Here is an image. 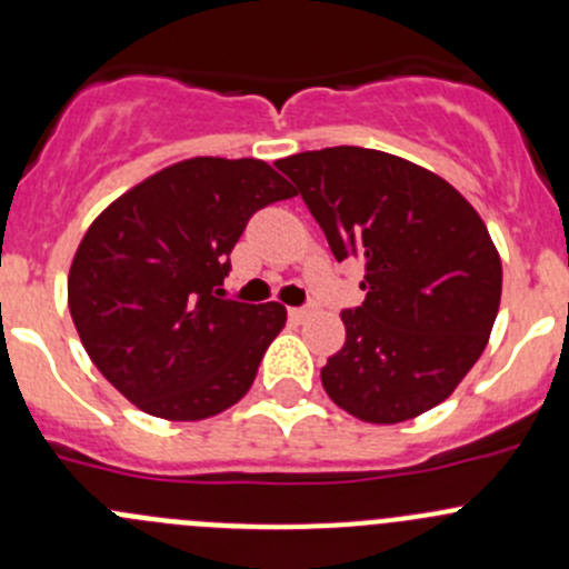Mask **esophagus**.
<instances>
[{
  "instance_id": "1",
  "label": "esophagus",
  "mask_w": 569,
  "mask_h": 569,
  "mask_svg": "<svg viewBox=\"0 0 569 569\" xmlns=\"http://www.w3.org/2000/svg\"><path fill=\"white\" fill-rule=\"evenodd\" d=\"M319 311V306L317 302H308V306H300V308H289V317L295 319V321H306V319H311L313 313Z\"/></svg>"
}]
</instances>
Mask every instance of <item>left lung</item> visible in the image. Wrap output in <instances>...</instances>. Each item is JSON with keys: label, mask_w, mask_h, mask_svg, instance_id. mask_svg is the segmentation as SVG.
<instances>
[{"label": "left lung", "mask_w": 569, "mask_h": 569, "mask_svg": "<svg viewBox=\"0 0 569 569\" xmlns=\"http://www.w3.org/2000/svg\"><path fill=\"white\" fill-rule=\"evenodd\" d=\"M338 261L366 263L363 306L321 369L327 396L369 423L449 399L485 352L501 306V258L473 206L440 176L358 146L286 157Z\"/></svg>", "instance_id": "8db88e82"}]
</instances>
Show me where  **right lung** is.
I'll list each match as a JSON object with an SVG mask.
<instances>
[{
  "label": "right lung",
  "mask_w": 569,
  "mask_h": 569,
  "mask_svg": "<svg viewBox=\"0 0 569 569\" xmlns=\"http://www.w3.org/2000/svg\"><path fill=\"white\" fill-rule=\"evenodd\" d=\"M291 194L261 159L198 157L96 217L73 256L68 308L96 369L131 405L200 421L250 391L286 308L226 300L220 286L250 217Z\"/></svg>",
  "instance_id": "1"
}]
</instances>
